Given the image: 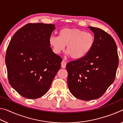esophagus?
Listing matches in <instances>:
<instances>
[{"label":"esophagus","instance_id":"obj_1","mask_svg":"<svg viewBox=\"0 0 123 123\" xmlns=\"http://www.w3.org/2000/svg\"><path fill=\"white\" fill-rule=\"evenodd\" d=\"M66 61H64V60H62V61L61 62V67L62 68H66Z\"/></svg>","mask_w":123,"mask_h":123}]
</instances>
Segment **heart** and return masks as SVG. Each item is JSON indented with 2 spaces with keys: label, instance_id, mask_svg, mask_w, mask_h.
<instances>
[{
  "label": "heart",
  "instance_id": "heart-1",
  "mask_svg": "<svg viewBox=\"0 0 123 123\" xmlns=\"http://www.w3.org/2000/svg\"><path fill=\"white\" fill-rule=\"evenodd\" d=\"M95 37L93 34L76 28H63L59 36L51 35L49 44L55 54L63 51L66 45L67 55L72 59L79 60L84 57L92 49Z\"/></svg>",
  "mask_w": 123,
  "mask_h": 123
}]
</instances>
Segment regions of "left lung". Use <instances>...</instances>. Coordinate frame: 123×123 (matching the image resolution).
Returning <instances> with one entry per match:
<instances>
[{"instance_id": "obj_1", "label": "left lung", "mask_w": 123, "mask_h": 123, "mask_svg": "<svg viewBox=\"0 0 123 123\" xmlns=\"http://www.w3.org/2000/svg\"><path fill=\"white\" fill-rule=\"evenodd\" d=\"M94 33V44L82 59L68 62L67 83L72 94L85 101L101 97L113 84L119 61L113 38L101 29L88 26Z\"/></svg>"}]
</instances>
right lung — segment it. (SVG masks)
Returning <instances> with one entry per match:
<instances>
[{
  "mask_svg": "<svg viewBox=\"0 0 123 123\" xmlns=\"http://www.w3.org/2000/svg\"><path fill=\"white\" fill-rule=\"evenodd\" d=\"M55 26L41 23L26 24L8 45L5 63L9 83L26 98L44 95L61 68L62 58L53 51L49 42Z\"/></svg>",
  "mask_w": 123,
  "mask_h": 123,
  "instance_id": "1",
  "label": "right lung"
}]
</instances>
